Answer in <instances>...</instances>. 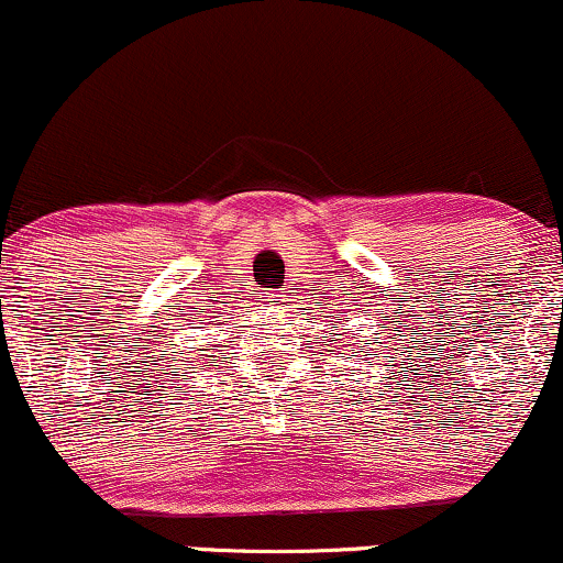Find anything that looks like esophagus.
<instances>
[{
    "label": "esophagus",
    "mask_w": 563,
    "mask_h": 563,
    "mask_svg": "<svg viewBox=\"0 0 563 563\" xmlns=\"http://www.w3.org/2000/svg\"><path fill=\"white\" fill-rule=\"evenodd\" d=\"M266 300H268V305H279V302L284 300V295H274V292H271V295L266 297Z\"/></svg>",
    "instance_id": "esophagus-1"
}]
</instances>
